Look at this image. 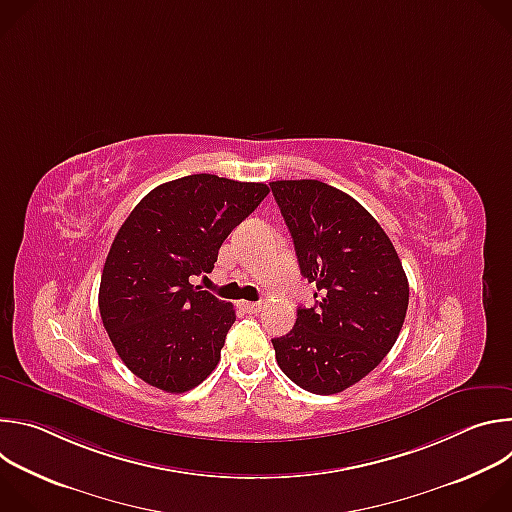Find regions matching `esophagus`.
<instances>
[{"label":"esophagus","instance_id":"34e87169","mask_svg":"<svg viewBox=\"0 0 512 512\" xmlns=\"http://www.w3.org/2000/svg\"><path fill=\"white\" fill-rule=\"evenodd\" d=\"M241 306H243V310L245 312H249V314H257V312H261V302H241Z\"/></svg>","mask_w":512,"mask_h":512}]
</instances>
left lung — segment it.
Segmentation results:
<instances>
[{
  "label": "left lung",
  "instance_id": "obj_1",
  "mask_svg": "<svg viewBox=\"0 0 512 512\" xmlns=\"http://www.w3.org/2000/svg\"><path fill=\"white\" fill-rule=\"evenodd\" d=\"M271 192L294 239L316 306L273 338L279 369L298 387L334 395L367 377L397 342L409 304L401 259L373 214L320 180H277Z\"/></svg>",
  "mask_w": 512,
  "mask_h": 512
}]
</instances>
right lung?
Returning <instances> with one entry per match:
<instances>
[{
  "label": "right lung",
  "instance_id": "right-lung-1",
  "mask_svg": "<svg viewBox=\"0 0 512 512\" xmlns=\"http://www.w3.org/2000/svg\"><path fill=\"white\" fill-rule=\"evenodd\" d=\"M267 194L261 182L192 174L154 188L125 218L103 267L99 310L135 377L186 393L216 369L235 310L190 277L212 271L223 241Z\"/></svg>",
  "mask_w": 512,
  "mask_h": 512
}]
</instances>
